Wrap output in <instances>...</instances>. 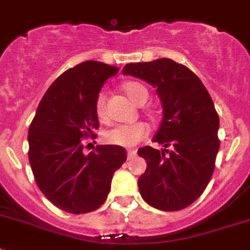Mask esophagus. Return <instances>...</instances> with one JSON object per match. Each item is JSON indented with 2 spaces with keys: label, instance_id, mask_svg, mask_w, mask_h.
I'll use <instances>...</instances> for the list:
<instances>
[{
  "label": "esophagus",
  "instance_id": "obj_1",
  "mask_svg": "<svg viewBox=\"0 0 250 250\" xmlns=\"http://www.w3.org/2000/svg\"><path fill=\"white\" fill-rule=\"evenodd\" d=\"M135 157H136V150H128V152H127V158H128V160H132Z\"/></svg>",
  "mask_w": 250,
  "mask_h": 250
}]
</instances>
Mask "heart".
<instances>
[{
	"mask_svg": "<svg viewBox=\"0 0 250 250\" xmlns=\"http://www.w3.org/2000/svg\"><path fill=\"white\" fill-rule=\"evenodd\" d=\"M125 94L128 96L129 100L135 104H139L144 96L148 97V90L143 84L137 82H128L123 85ZM105 93L100 92L96 98V115L100 121H106V109H105ZM148 136V128L143 123H132V125H118L109 129L105 133V141L110 145L115 146H123V148H131L135 146L144 140Z\"/></svg>",
	"mask_w": 250,
	"mask_h": 250,
	"instance_id": "b5f03b06",
	"label": "heart"
}]
</instances>
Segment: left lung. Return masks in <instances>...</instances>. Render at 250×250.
Instances as JSON below:
<instances>
[{
	"label": "left lung",
	"mask_w": 250,
	"mask_h": 250,
	"mask_svg": "<svg viewBox=\"0 0 250 250\" xmlns=\"http://www.w3.org/2000/svg\"><path fill=\"white\" fill-rule=\"evenodd\" d=\"M123 74L156 86L162 102L164 118L153 140L165 149L137 152L148 164L139 178L141 197L164 211L184 209L201 196L215 167L221 141L213 100L194 72L168 58L125 64Z\"/></svg>",
	"instance_id": "8db88e82"
}]
</instances>
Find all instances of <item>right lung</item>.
<instances>
[{
  "label": "right lung",
  "mask_w": 250,
  "mask_h": 250,
  "mask_svg": "<svg viewBox=\"0 0 250 250\" xmlns=\"http://www.w3.org/2000/svg\"><path fill=\"white\" fill-rule=\"evenodd\" d=\"M119 68L85 61L49 86L28 131V158L37 187L53 205L85 214L106 201L114 172L125 164L122 146L98 145L85 156L83 139L98 129L96 98Z\"/></svg>",
  "instance_id": "add662e5"
}]
</instances>
